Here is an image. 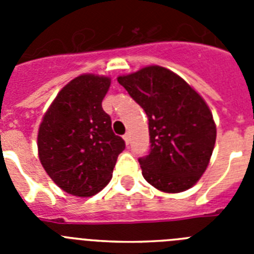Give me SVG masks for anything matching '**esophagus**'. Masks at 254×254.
Here are the masks:
<instances>
[{
	"label": "esophagus",
	"instance_id": "34e87169",
	"mask_svg": "<svg viewBox=\"0 0 254 254\" xmlns=\"http://www.w3.org/2000/svg\"><path fill=\"white\" fill-rule=\"evenodd\" d=\"M123 140H125L126 145H129V141H131V134L126 133L125 136H123Z\"/></svg>",
	"mask_w": 254,
	"mask_h": 254
}]
</instances>
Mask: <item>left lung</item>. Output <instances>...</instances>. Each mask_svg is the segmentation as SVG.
Returning a JSON list of instances; mask_svg holds the SVG:
<instances>
[{
  "label": "left lung",
  "instance_id": "left-lung-1",
  "mask_svg": "<svg viewBox=\"0 0 254 254\" xmlns=\"http://www.w3.org/2000/svg\"><path fill=\"white\" fill-rule=\"evenodd\" d=\"M118 82L149 120L150 151L138 159L143 178L167 193L196 185L216 141V126L202 96L160 66L120 76Z\"/></svg>",
  "mask_w": 254,
  "mask_h": 254
}]
</instances>
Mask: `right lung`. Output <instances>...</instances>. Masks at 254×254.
Instances as JSON below:
<instances>
[{"mask_svg":"<svg viewBox=\"0 0 254 254\" xmlns=\"http://www.w3.org/2000/svg\"><path fill=\"white\" fill-rule=\"evenodd\" d=\"M109 86L105 76H77L58 93L39 126L40 163L52 181L73 196L102 190L126 147L102 108Z\"/></svg>","mask_w":254,"mask_h":254,"instance_id":"1","label":"right lung"}]
</instances>
